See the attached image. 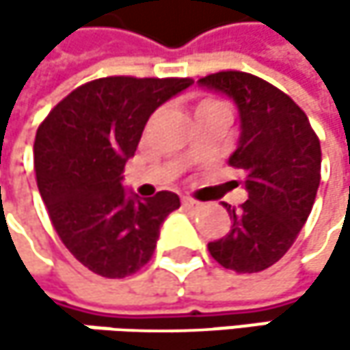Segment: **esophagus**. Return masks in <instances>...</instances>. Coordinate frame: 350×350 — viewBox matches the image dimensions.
<instances>
[{
  "instance_id": "esophagus-1",
  "label": "esophagus",
  "mask_w": 350,
  "mask_h": 350,
  "mask_svg": "<svg viewBox=\"0 0 350 350\" xmlns=\"http://www.w3.org/2000/svg\"><path fill=\"white\" fill-rule=\"evenodd\" d=\"M182 206H184V208H192V211H196V208H200L202 204H200L198 200L190 198V196H182Z\"/></svg>"
}]
</instances>
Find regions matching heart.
Segmentation results:
<instances>
[{
	"instance_id": "1",
	"label": "heart",
	"mask_w": 350,
	"mask_h": 350,
	"mask_svg": "<svg viewBox=\"0 0 350 350\" xmlns=\"http://www.w3.org/2000/svg\"><path fill=\"white\" fill-rule=\"evenodd\" d=\"M211 105H223V103H219V101H215V99H204V101H202L198 107H211Z\"/></svg>"
}]
</instances>
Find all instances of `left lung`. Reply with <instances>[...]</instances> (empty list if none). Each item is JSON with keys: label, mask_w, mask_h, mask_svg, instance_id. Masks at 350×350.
I'll use <instances>...</instances> for the list:
<instances>
[{"label": "left lung", "mask_w": 350, "mask_h": 350, "mask_svg": "<svg viewBox=\"0 0 350 350\" xmlns=\"http://www.w3.org/2000/svg\"><path fill=\"white\" fill-rule=\"evenodd\" d=\"M235 101L241 137L229 158L245 172L247 200L225 204L231 231L208 243L223 267L237 273L263 271L280 261L304 227L320 184V142L306 113L267 81L223 70L198 81Z\"/></svg>", "instance_id": "left-lung-1"}]
</instances>
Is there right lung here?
Returning <instances> with one entry per match:
<instances>
[{
  "instance_id": "right-lung-1",
  "label": "right lung",
  "mask_w": 350,
  "mask_h": 350,
  "mask_svg": "<svg viewBox=\"0 0 350 350\" xmlns=\"http://www.w3.org/2000/svg\"><path fill=\"white\" fill-rule=\"evenodd\" d=\"M192 79L105 77L81 85L40 123L34 170L40 196L64 247L93 273L125 278L154 255L174 192L152 198L121 186L150 115Z\"/></svg>"
}]
</instances>
